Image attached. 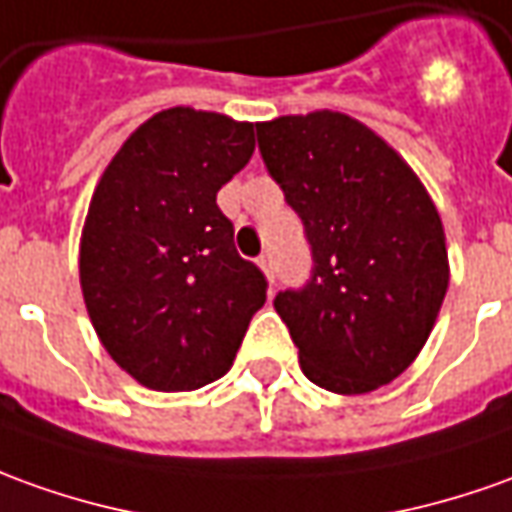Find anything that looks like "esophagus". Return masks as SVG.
<instances>
[{"label": "esophagus", "instance_id": "esophagus-1", "mask_svg": "<svg viewBox=\"0 0 512 512\" xmlns=\"http://www.w3.org/2000/svg\"><path fill=\"white\" fill-rule=\"evenodd\" d=\"M259 267H262V273L267 276V281L273 284V281H276V267H273V256H270V253L259 256Z\"/></svg>", "mask_w": 512, "mask_h": 512}]
</instances>
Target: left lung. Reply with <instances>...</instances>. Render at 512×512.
Masks as SVG:
<instances>
[{"label": "left lung", "instance_id": "obj_1", "mask_svg": "<svg viewBox=\"0 0 512 512\" xmlns=\"http://www.w3.org/2000/svg\"><path fill=\"white\" fill-rule=\"evenodd\" d=\"M259 150L312 248L303 290L276 295L309 382L340 396L410 368L449 290L443 222L421 178L340 111L259 122Z\"/></svg>", "mask_w": 512, "mask_h": 512}]
</instances>
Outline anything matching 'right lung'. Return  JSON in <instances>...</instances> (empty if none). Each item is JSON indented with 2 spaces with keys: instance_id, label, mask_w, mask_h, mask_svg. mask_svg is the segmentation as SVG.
I'll use <instances>...</instances> for the list:
<instances>
[{
  "instance_id": "right-lung-1",
  "label": "right lung",
  "mask_w": 512,
  "mask_h": 512,
  "mask_svg": "<svg viewBox=\"0 0 512 512\" xmlns=\"http://www.w3.org/2000/svg\"><path fill=\"white\" fill-rule=\"evenodd\" d=\"M256 150L253 122L167 108L102 172L80 236V290L102 348L150 390H197L228 373L267 301L234 248L217 192Z\"/></svg>"
}]
</instances>
